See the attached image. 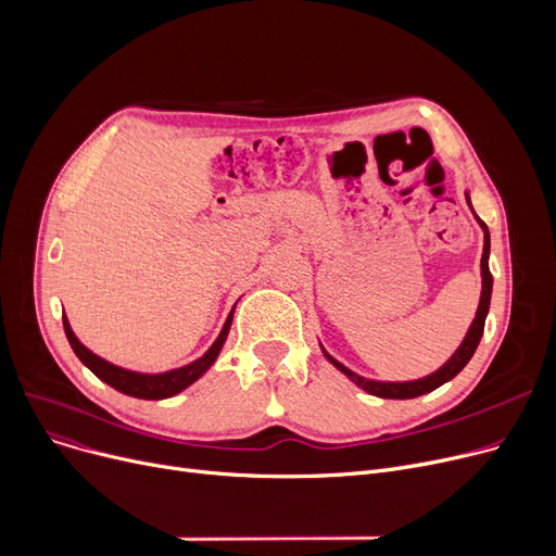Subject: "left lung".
<instances>
[{"label":"left lung","mask_w":556,"mask_h":556,"mask_svg":"<svg viewBox=\"0 0 556 556\" xmlns=\"http://www.w3.org/2000/svg\"><path fill=\"white\" fill-rule=\"evenodd\" d=\"M466 195V202H469L471 207V195L469 191H464ZM473 212V207H471ZM476 216V212H473ZM478 225L482 227L484 231V248H482V258H480V275H482V290H480V304H478V311H476V317L473 323L469 327V331H466L464 340L459 342V346L453 352V356L440 367L434 369L432 374L428 376H421V378H415V381H374V378H365L356 371H352L349 367H344L340 361H336L327 349L319 344V349H323L325 358L336 367L340 369L349 381H352L354 386L363 388L367 394H374V396H381V399H415V396H421V394H428L432 390H437L440 386L448 383L451 378H455L464 367L466 363H469L476 354V349L480 344V338L484 333V319H486V313H489V304H491V288H493V277L489 273V250H491V239H489V229L486 225L476 216Z\"/></svg>","instance_id":"obj_1"}]
</instances>
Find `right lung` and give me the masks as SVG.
Here are the masks:
<instances>
[{"instance_id": "add662e5", "label": "right lung", "mask_w": 556, "mask_h": 556, "mask_svg": "<svg viewBox=\"0 0 556 556\" xmlns=\"http://www.w3.org/2000/svg\"><path fill=\"white\" fill-rule=\"evenodd\" d=\"M233 308H237V304H233ZM233 308L229 311L225 325L218 333V338L214 340V344L204 352L200 358L182 365V367H175V369H166V371H157V374H151V371H135V369H126V367H119L114 365L101 356H97L92 349H87L78 338L76 333L72 331V325L67 315L63 313V327H65V336L74 349V354L78 356V361L90 369L97 378H101L103 383H108L110 388H114L116 392L122 394H128V396H135V399H146V401H160V399H170L175 394H180L182 390H187L189 386H193L198 378L207 371L218 354L220 349L227 340V333H229V327H231V319H233Z\"/></svg>"}]
</instances>
